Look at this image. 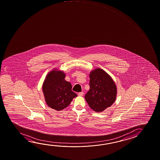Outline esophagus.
<instances>
[{"instance_id":"1","label":"esophagus","mask_w":160,"mask_h":160,"mask_svg":"<svg viewBox=\"0 0 160 160\" xmlns=\"http://www.w3.org/2000/svg\"><path fill=\"white\" fill-rule=\"evenodd\" d=\"M83 95H84V92H79V94H78V95L80 96V97L83 96Z\"/></svg>"}]
</instances>
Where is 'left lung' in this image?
<instances>
[{"instance_id": "obj_1", "label": "left lung", "mask_w": 160, "mask_h": 160, "mask_svg": "<svg viewBox=\"0 0 160 160\" xmlns=\"http://www.w3.org/2000/svg\"><path fill=\"white\" fill-rule=\"evenodd\" d=\"M90 90L85 98L90 108L97 113L102 112L114 102L117 88L112 77L102 68L89 73Z\"/></svg>"}]
</instances>
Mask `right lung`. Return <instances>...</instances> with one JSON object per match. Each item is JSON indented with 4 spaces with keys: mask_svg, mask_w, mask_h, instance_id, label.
Segmentation results:
<instances>
[{
    "mask_svg": "<svg viewBox=\"0 0 160 160\" xmlns=\"http://www.w3.org/2000/svg\"><path fill=\"white\" fill-rule=\"evenodd\" d=\"M63 71L53 68L47 73L42 85L45 102L49 107L57 111L68 107L78 95L71 90L70 82L66 81Z\"/></svg>",
    "mask_w": 160,
    "mask_h": 160,
    "instance_id": "1",
    "label": "right lung"
}]
</instances>
